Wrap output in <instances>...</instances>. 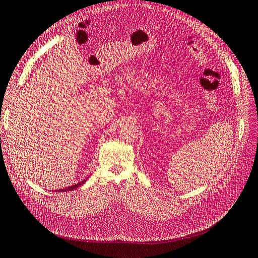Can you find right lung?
Instances as JSON below:
<instances>
[{
    "label": "right lung",
    "mask_w": 258,
    "mask_h": 258,
    "mask_svg": "<svg viewBox=\"0 0 258 258\" xmlns=\"http://www.w3.org/2000/svg\"><path fill=\"white\" fill-rule=\"evenodd\" d=\"M88 177H89V176H88ZM88 177H86L85 179H83L82 182L77 183V184H75V185H72V186H68V187H66V188H63V189H57V191H62V192H64V191H71V190H73V189L79 188V187H81V186H82L84 183H86V181H87Z\"/></svg>",
    "instance_id": "obj_1"
}]
</instances>
